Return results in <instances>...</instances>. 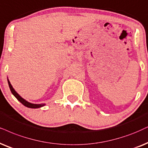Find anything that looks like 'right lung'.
Instances as JSON below:
<instances>
[{
    "instance_id": "obj_1",
    "label": "right lung",
    "mask_w": 148,
    "mask_h": 148,
    "mask_svg": "<svg viewBox=\"0 0 148 148\" xmlns=\"http://www.w3.org/2000/svg\"><path fill=\"white\" fill-rule=\"evenodd\" d=\"M7 81H8V84H9V89H10L11 91H12V94L14 95V96L16 97L17 98V100L18 101H20L21 103L24 105L25 106H27V107H29V108H40V107H42V106H44L45 105V104H32L31 103V102H29L28 101L25 100L24 98H22L21 96H20L19 94H18V93L16 92V91H15V89L13 88L12 85H11L10 82H9V80L8 78H7Z\"/></svg>"
}]
</instances>
